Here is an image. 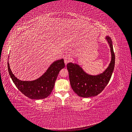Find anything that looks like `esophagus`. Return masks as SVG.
I'll return each mask as SVG.
<instances>
[{
	"mask_svg": "<svg viewBox=\"0 0 132 132\" xmlns=\"http://www.w3.org/2000/svg\"><path fill=\"white\" fill-rule=\"evenodd\" d=\"M70 60H71L70 56H68V55H66V56H65L64 57V62H65V63L66 65L67 64L68 62H69L70 61Z\"/></svg>",
	"mask_w": 132,
	"mask_h": 132,
	"instance_id": "esophagus-1",
	"label": "esophagus"
}]
</instances>
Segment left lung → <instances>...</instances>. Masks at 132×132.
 Wrapping results in <instances>:
<instances>
[{
	"mask_svg": "<svg viewBox=\"0 0 132 132\" xmlns=\"http://www.w3.org/2000/svg\"><path fill=\"white\" fill-rule=\"evenodd\" d=\"M111 51V60L108 68L102 73L97 76L87 74L78 65L69 63L67 65L72 89L80 97L87 98L98 95L104 90L111 78L115 66V54L113 42L106 36Z\"/></svg>",
	"mask_w": 132,
	"mask_h": 132,
	"instance_id": "1",
	"label": "left lung"
}]
</instances>
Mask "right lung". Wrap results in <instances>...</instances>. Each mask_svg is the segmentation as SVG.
<instances>
[{
	"mask_svg": "<svg viewBox=\"0 0 132 132\" xmlns=\"http://www.w3.org/2000/svg\"><path fill=\"white\" fill-rule=\"evenodd\" d=\"M65 66L63 59L58 60L39 78L33 81H22L13 75L7 62L9 73L14 85L23 94L32 100L45 98L51 94L59 73Z\"/></svg>",
	"mask_w": 132,
	"mask_h": 132,
	"instance_id": "add662e5",
	"label": "right lung"
}]
</instances>
